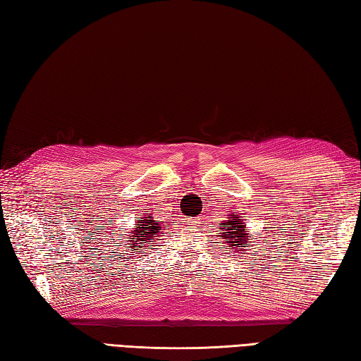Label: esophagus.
I'll return each instance as SVG.
<instances>
[{
  "instance_id": "obj_1",
  "label": "esophagus",
  "mask_w": 361,
  "mask_h": 361,
  "mask_svg": "<svg viewBox=\"0 0 361 361\" xmlns=\"http://www.w3.org/2000/svg\"><path fill=\"white\" fill-rule=\"evenodd\" d=\"M188 224H190V225H197V224H198V219H189Z\"/></svg>"
}]
</instances>
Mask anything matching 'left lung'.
<instances>
[{
    "label": "left lung",
    "mask_w": 361,
    "mask_h": 361,
    "mask_svg": "<svg viewBox=\"0 0 361 361\" xmlns=\"http://www.w3.org/2000/svg\"><path fill=\"white\" fill-rule=\"evenodd\" d=\"M245 226H247V221L243 219L231 216L228 217L226 221H221L220 229L224 233H220V239H225V243L228 247L235 251H243L245 247H251L250 243V235L245 231Z\"/></svg>",
    "instance_id": "obj_1"
}]
</instances>
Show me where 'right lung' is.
<instances>
[{
	"mask_svg": "<svg viewBox=\"0 0 361 361\" xmlns=\"http://www.w3.org/2000/svg\"><path fill=\"white\" fill-rule=\"evenodd\" d=\"M152 214H147V217H144L142 220H137V225L135 233L132 237H136V242H142V243H147V242H153L155 237H159L161 233V224L158 221L152 220ZM132 247H135L136 243H130ZM149 247H153V245H149Z\"/></svg>",
	"mask_w": 361,
	"mask_h": 361,
	"instance_id": "add662e5",
	"label": "right lung"
}]
</instances>
